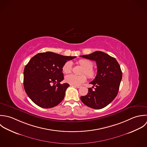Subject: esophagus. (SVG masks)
I'll return each mask as SVG.
<instances>
[{
	"label": "esophagus",
	"mask_w": 147,
	"mask_h": 147,
	"mask_svg": "<svg viewBox=\"0 0 147 147\" xmlns=\"http://www.w3.org/2000/svg\"><path fill=\"white\" fill-rule=\"evenodd\" d=\"M71 86H74V87H76V88H80L81 87V86H75V85H71Z\"/></svg>",
	"instance_id": "obj_1"
}]
</instances>
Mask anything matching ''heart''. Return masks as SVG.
I'll list each match as a JSON object with an SVG mask.
<instances>
[{"instance_id": "heart-1", "label": "heart", "mask_w": 147, "mask_h": 147, "mask_svg": "<svg viewBox=\"0 0 147 147\" xmlns=\"http://www.w3.org/2000/svg\"><path fill=\"white\" fill-rule=\"evenodd\" d=\"M80 66L83 68L82 71V74H85L88 78L92 79L95 77L96 75V71L93 68L94 64L92 61L87 59H81L79 61ZM72 69V63L71 61H68L65 63L62 67L63 72L65 74H68L71 72ZM86 80V76L84 75H76L74 74H69L65 77V81L71 84L78 86L80 85Z\"/></svg>"}]
</instances>
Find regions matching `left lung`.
Listing matches in <instances>:
<instances>
[{
  "label": "left lung",
  "mask_w": 147,
  "mask_h": 147,
  "mask_svg": "<svg viewBox=\"0 0 147 147\" xmlns=\"http://www.w3.org/2000/svg\"><path fill=\"white\" fill-rule=\"evenodd\" d=\"M80 56L95 61L98 68L97 75L90 83L94 90L88 88L87 95L81 96L80 99L90 108H103L111 103L118 94L122 79L120 65L114 57L101 51Z\"/></svg>",
  "instance_id": "8db88e82"
}]
</instances>
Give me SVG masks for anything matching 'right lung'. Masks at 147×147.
Instances as JSON below:
<instances>
[{
  "label": "right lung",
  "instance_id": "add662e5",
  "mask_svg": "<svg viewBox=\"0 0 147 147\" xmlns=\"http://www.w3.org/2000/svg\"><path fill=\"white\" fill-rule=\"evenodd\" d=\"M75 57L46 52L39 53L30 59L24 69L23 85L35 104L49 108L63 100L69 85L60 83L64 79L62 67L68 60Z\"/></svg>",
  "mask_w": 147,
  "mask_h": 147
}]
</instances>
